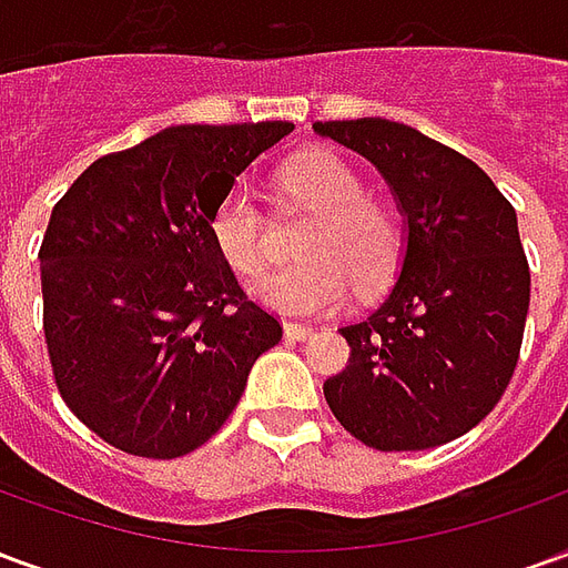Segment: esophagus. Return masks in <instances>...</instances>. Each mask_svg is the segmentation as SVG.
<instances>
[{"instance_id": "1", "label": "esophagus", "mask_w": 568, "mask_h": 568, "mask_svg": "<svg viewBox=\"0 0 568 568\" xmlns=\"http://www.w3.org/2000/svg\"><path fill=\"white\" fill-rule=\"evenodd\" d=\"M283 332L288 341H307V337H313V328L310 325H297V322H285Z\"/></svg>"}]
</instances>
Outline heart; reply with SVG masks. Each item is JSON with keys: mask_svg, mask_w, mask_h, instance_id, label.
<instances>
[{"mask_svg": "<svg viewBox=\"0 0 568 568\" xmlns=\"http://www.w3.org/2000/svg\"><path fill=\"white\" fill-rule=\"evenodd\" d=\"M285 194L316 215L301 243L310 258L264 276L252 295L283 316H320L344 304L349 283L358 295H377L393 283L405 255L402 222L389 203L365 194L362 175L334 151L313 149L285 163ZM212 243L236 273L267 271L264 215L246 185H234L212 212Z\"/></svg>", "mask_w": 568, "mask_h": 568, "instance_id": "obj_1", "label": "heart"}]
</instances>
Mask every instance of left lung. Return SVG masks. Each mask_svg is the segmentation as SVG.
<instances>
[{"label":"left lung","instance_id":"obj_1","mask_svg":"<svg viewBox=\"0 0 568 568\" xmlns=\"http://www.w3.org/2000/svg\"><path fill=\"white\" fill-rule=\"evenodd\" d=\"M313 130L377 166L405 215V255L368 320L344 325L349 365L325 381L341 426L374 450H428L499 405L529 310L517 212L475 161L386 121Z\"/></svg>","mask_w":568,"mask_h":568}]
</instances>
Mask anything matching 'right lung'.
<instances>
[{"mask_svg": "<svg viewBox=\"0 0 568 568\" xmlns=\"http://www.w3.org/2000/svg\"><path fill=\"white\" fill-rule=\"evenodd\" d=\"M295 124H182L93 161L51 212L44 341L69 410L149 459L197 450L234 414L283 325L212 243L236 175Z\"/></svg>", "mask_w": 568, "mask_h": 568, "instance_id": "right-lung-1", "label": "right lung"}]
</instances>
